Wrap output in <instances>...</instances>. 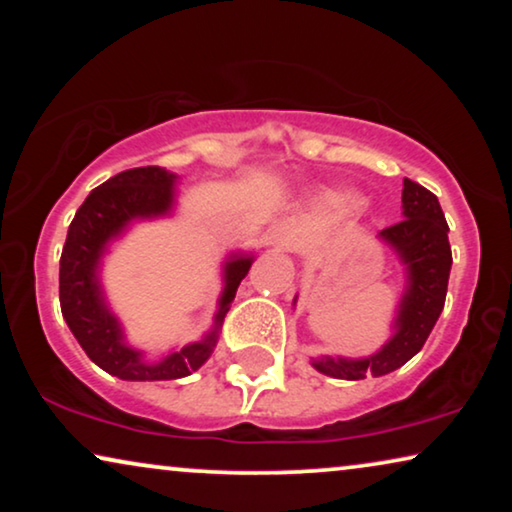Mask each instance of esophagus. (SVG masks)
<instances>
[{
    "instance_id": "obj_1",
    "label": "esophagus",
    "mask_w": 512,
    "mask_h": 512,
    "mask_svg": "<svg viewBox=\"0 0 512 512\" xmlns=\"http://www.w3.org/2000/svg\"><path fill=\"white\" fill-rule=\"evenodd\" d=\"M293 240H296V228H293L291 223H284V226L277 230V242L282 244V247H291Z\"/></svg>"
}]
</instances>
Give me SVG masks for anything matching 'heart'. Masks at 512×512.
<instances>
[{
	"mask_svg": "<svg viewBox=\"0 0 512 512\" xmlns=\"http://www.w3.org/2000/svg\"><path fill=\"white\" fill-rule=\"evenodd\" d=\"M349 202H352V205H356V202H359V200H356V198H349Z\"/></svg>",
	"mask_w": 512,
	"mask_h": 512,
	"instance_id": "1",
	"label": "heart"
}]
</instances>
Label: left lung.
<instances>
[{
    "label": "left lung",
    "mask_w": 512,
    "mask_h": 512,
    "mask_svg": "<svg viewBox=\"0 0 512 512\" xmlns=\"http://www.w3.org/2000/svg\"><path fill=\"white\" fill-rule=\"evenodd\" d=\"M403 221L380 230V240L396 251L405 265V293L398 305L394 335L380 352L366 359L321 356L312 366L338 380L380 377L408 363L436 326L447 296V279L452 268V249L447 240L445 214L431 191L417 181L403 179Z\"/></svg>",
    "instance_id": "8db88e82"
}]
</instances>
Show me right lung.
Returning a JSON list of instances; mask_svg holds the SVG:
<instances>
[{"mask_svg": "<svg viewBox=\"0 0 512 512\" xmlns=\"http://www.w3.org/2000/svg\"><path fill=\"white\" fill-rule=\"evenodd\" d=\"M174 179L177 177L163 167L146 165L104 181L76 212L60 256L62 317L88 359L121 380H179L195 373L212 356L223 317L230 310L237 286L254 263V256L233 254L223 265L226 286L219 312L214 317V328L200 342H191L158 363H146L142 352L125 345L123 328L107 307L97 270L107 244L121 235L130 221L156 219L172 212Z\"/></svg>", "mask_w": 512, "mask_h": 512, "instance_id": "right-lung-1", "label": "right lung"}]
</instances>
